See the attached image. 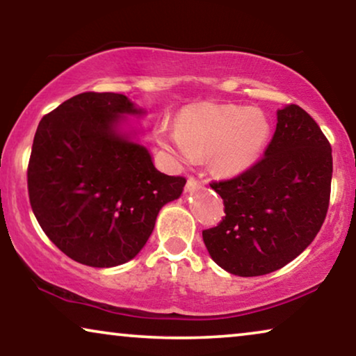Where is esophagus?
I'll return each mask as SVG.
<instances>
[{
	"label": "esophagus",
	"mask_w": 356,
	"mask_h": 356,
	"mask_svg": "<svg viewBox=\"0 0 356 356\" xmlns=\"http://www.w3.org/2000/svg\"><path fill=\"white\" fill-rule=\"evenodd\" d=\"M202 186H204V183L199 181V179H196V178H188V183H186V191H188V193L196 191V189L202 188Z\"/></svg>",
	"instance_id": "1"
}]
</instances>
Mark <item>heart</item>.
Returning a JSON list of instances; mask_svg holds the SVG:
<instances>
[{"mask_svg":"<svg viewBox=\"0 0 356 356\" xmlns=\"http://www.w3.org/2000/svg\"><path fill=\"white\" fill-rule=\"evenodd\" d=\"M270 129L269 118L259 108L204 104L183 110L177 128L160 126L157 140L181 162L209 157L216 172L238 177L261 159Z\"/></svg>","mask_w":356,"mask_h":356,"instance_id":"b5f03b06","label":"heart"}]
</instances>
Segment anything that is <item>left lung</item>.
Wrapping results in <instances>:
<instances>
[{
  "label": "left lung",
  "mask_w": 356,
  "mask_h": 356,
  "mask_svg": "<svg viewBox=\"0 0 356 356\" xmlns=\"http://www.w3.org/2000/svg\"><path fill=\"white\" fill-rule=\"evenodd\" d=\"M330 179L329 140L303 108L284 106L264 157L240 177L211 184L225 206L220 225L202 232L213 262L240 277L289 264L323 227Z\"/></svg>",
  "instance_id": "1"
}]
</instances>
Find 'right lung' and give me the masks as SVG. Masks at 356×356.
Returning <instances> with one entry per match:
<instances>
[{"label":"right lung","mask_w":356,"mask_h":356,"mask_svg":"<svg viewBox=\"0 0 356 356\" xmlns=\"http://www.w3.org/2000/svg\"><path fill=\"white\" fill-rule=\"evenodd\" d=\"M123 94L84 92L43 116L27 170L29 199L45 235L67 257L115 267L139 254L165 204L186 179L160 173L128 116Z\"/></svg>","instance_id":"obj_1"}]
</instances>
